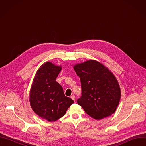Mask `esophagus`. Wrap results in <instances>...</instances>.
Returning a JSON list of instances; mask_svg holds the SVG:
<instances>
[{"mask_svg":"<svg viewBox=\"0 0 146 146\" xmlns=\"http://www.w3.org/2000/svg\"><path fill=\"white\" fill-rule=\"evenodd\" d=\"M72 98V100H73L74 101H76V96H75L74 95H72V96H71V97H70Z\"/></svg>","mask_w":146,"mask_h":146,"instance_id":"esophagus-1","label":"esophagus"}]
</instances>
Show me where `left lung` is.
Wrapping results in <instances>:
<instances>
[{
  "instance_id": "8db88e82",
  "label": "left lung",
  "mask_w": 146,
  "mask_h": 146,
  "mask_svg": "<svg viewBox=\"0 0 146 146\" xmlns=\"http://www.w3.org/2000/svg\"><path fill=\"white\" fill-rule=\"evenodd\" d=\"M74 69L81 82L82 96L77 102L85 112L96 120L108 117L115 112L121 93L113 74L94 60L76 64Z\"/></svg>"
}]
</instances>
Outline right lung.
I'll list each match as a JSON object with an SVG mask.
<instances>
[{
    "label": "right lung",
    "instance_id": "add662e5",
    "mask_svg": "<svg viewBox=\"0 0 146 146\" xmlns=\"http://www.w3.org/2000/svg\"><path fill=\"white\" fill-rule=\"evenodd\" d=\"M61 66L46 62L38 69L30 91L29 101L34 112L43 119L54 121L64 115L74 101L64 95L56 81Z\"/></svg>",
    "mask_w": 146,
    "mask_h": 146
}]
</instances>
